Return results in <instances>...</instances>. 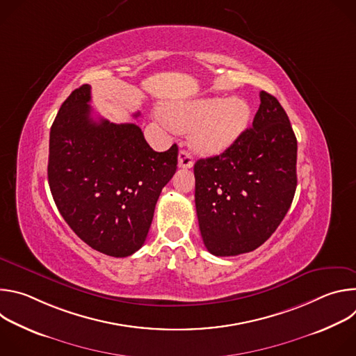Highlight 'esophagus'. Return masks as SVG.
<instances>
[{"label":"esophagus","mask_w":356,"mask_h":356,"mask_svg":"<svg viewBox=\"0 0 356 356\" xmlns=\"http://www.w3.org/2000/svg\"><path fill=\"white\" fill-rule=\"evenodd\" d=\"M194 162H193V156L191 154H188L187 150H180L179 152V166L183 169H190L193 168Z\"/></svg>","instance_id":"34e87169"}]
</instances>
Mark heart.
<instances>
[{"label":"heart","instance_id":"b5f03b06","mask_svg":"<svg viewBox=\"0 0 356 356\" xmlns=\"http://www.w3.org/2000/svg\"><path fill=\"white\" fill-rule=\"evenodd\" d=\"M165 114L175 128L190 131L195 150L213 155L228 149L246 129L250 107L238 97L198 98L169 104Z\"/></svg>","mask_w":356,"mask_h":356}]
</instances>
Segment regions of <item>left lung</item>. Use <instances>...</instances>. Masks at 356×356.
<instances>
[{
	"label": "left lung",
	"mask_w": 356,
	"mask_h": 356,
	"mask_svg": "<svg viewBox=\"0 0 356 356\" xmlns=\"http://www.w3.org/2000/svg\"><path fill=\"white\" fill-rule=\"evenodd\" d=\"M259 95L252 127L221 155L194 165L198 227L216 257L259 248L283 221L296 193V135L276 97Z\"/></svg>",
	"instance_id": "1"
}]
</instances>
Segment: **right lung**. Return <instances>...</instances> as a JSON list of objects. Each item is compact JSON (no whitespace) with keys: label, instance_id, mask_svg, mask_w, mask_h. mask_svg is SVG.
I'll return each instance as SVG.
<instances>
[{"label":"right lung","instance_id":"1","mask_svg":"<svg viewBox=\"0 0 356 356\" xmlns=\"http://www.w3.org/2000/svg\"><path fill=\"white\" fill-rule=\"evenodd\" d=\"M90 99L88 84L76 88L50 128L49 187L81 241L125 258L147 236L161 191L177 169L179 147L155 152L138 125L94 120Z\"/></svg>","mask_w":356,"mask_h":356}]
</instances>
